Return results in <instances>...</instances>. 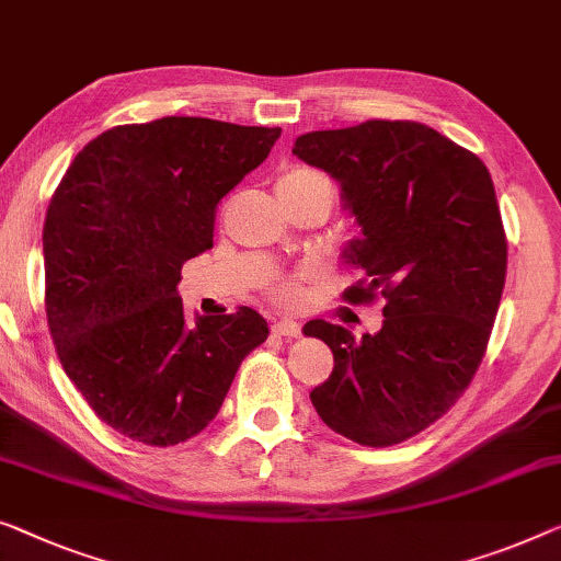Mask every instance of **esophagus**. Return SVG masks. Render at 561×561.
<instances>
[{
	"label": "esophagus",
	"instance_id": "obj_1",
	"mask_svg": "<svg viewBox=\"0 0 561 561\" xmlns=\"http://www.w3.org/2000/svg\"><path fill=\"white\" fill-rule=\"evenodd\" d=\"M274 334H282V337H299L302 334V324L295 320H277L272 324Z\"/></svg>",
	"mask_w": 561,
	"mask_h": 561
}]
</instances>
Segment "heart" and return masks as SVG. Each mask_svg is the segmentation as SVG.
I'll return each instance as SVG.
<instances>
[{"mask_svg": "<svg viewBox=\"0 0 561 561\" xmlns=\"http://www.w3.org/2000/svg\"><path fill=\"white\" fill-rule=\"evenodd\" d=\"M277 188L279 201H289V198H299V196H309V194H334L332 183L324 173L307 169V165H295V169H287L277 175ZM302 295V277H284L270 284V297L279 305H289L299 299Z\"/></svg>", "mask_w": 561, "mask_h": 561, "instance_id": "heart-1", "label": "heart"}]
</instances>
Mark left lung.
Masks as SVG:
<instances>
[{
	"instance_id": "obj_1",
	"label": "left lung",
	"mask_w": 561,
	"mask_h": 561,
	"mask_svg": "<svg viewBox=\"0 0 561 561\" xmlns=\"http://www.w3.org/2000/svg\"><path fill=\"white\" fill-rule=\"evenodd\" d=\"M291 153L340 183L363 229L345 256L365 277L342 299H382L386 317L360 340L305 324L334 355L309 398L340 436L396 446L450 411L486 353L506 282L494 181L479 156L413 121L305 133Z\"/></svg>"
}]
</instances>
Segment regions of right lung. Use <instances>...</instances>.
Segmentation results:
<instances>
[{
    "label": "right lung",
    "mask_w": 561,
    "mask_h": 561,
    "mask_svg": "<svg viewBox=\"0 0 561 561\" xmlns=\"http://www.w3.org/2000/svg\"><path fill=\"white\" fill-rule=\"evenodd\" d=\"M282 128L211 118L115 125L75 156L42 229L57 357L100 421L175 446L214 421L270 334L252 307L186 324L181 266L214 247L219 201Z\"/></svg>",
    "instance_id": "obj_1"
}]
</instances>
